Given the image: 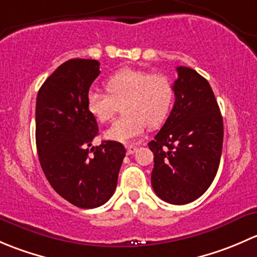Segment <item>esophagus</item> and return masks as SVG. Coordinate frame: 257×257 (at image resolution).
I'll return each mask as SVG.
<instances>
[{
  "instance_id": "34e87169",
  "label": "esophagus",
  "mask_w": 257,
  "mask_h": 257,
  "mask_svg": "<svg viewBox=\"0 0 257 257\" xmlns=\"http://www.w3.org/2000/svg\"><path fill=\"white\" fill-rule=\"evenodd\" d=\"M137 150H138V148H137L136 145H128V147H126V154L132 155V154H134Z\"/></svg>"
}]
</instances>
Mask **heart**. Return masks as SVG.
<instances>
[{
	"instance_id": "heart-1",
	"label": "heart",
	"mask_w": 257,
	"mask_h": 257,
	"mask_svg": "<svg viewBox=\"0 0 257 257\" xmlns=\"http://www.w3.org/2000/svg\"><path fill=\"white\" fill-rule=\"evenodd\" d=\"M108 94L89 92L87 110L98 123L112 120L118 105L123 115L105 132V138L131 143L143 134L145 126H159L169 116L175 99L174 82L163 73L121 69L105 82Z\"/></svg>"
}]
</instances>
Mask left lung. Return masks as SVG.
<instances>
[{
    "mask_svg": "<svg viewBox=\"0 0 257 257\" xmlns=\"http://www.w3.org/2000/svg\"><path fill=\"white\" fill-rule=\"evenodd\" d=\"M175 103L152 142V186L162 200L184 205L211 185L222 150L224 123L209 82L194 69L177 67Z\"/></svg>",
    "mask_w": 257,
    "mask_h": 257,
    "instance_id": "8db88e82",
    "label": "left lung"
}]
</instances>
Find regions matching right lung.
<instances>
[{
	"instance_id": "right-lung-1",
	"label": "right lung",
	"mask_w": 257,
	"mask_h": 257,
	"mask_svg": "<svg viewBox=\"0 0 257 257\" xmlns=\"http://www.w3.org/2000/svg\"><path fill=\"white\" fill-rule=\"evenodd\" d=\"M99 73L95 59H69L46 79L36 102V144L43 173L62 198L82 209L98 208L112 198L125 157L118 142L89 149L98 124L87 110V95Z\"/></svg>"
}]
</instances>
